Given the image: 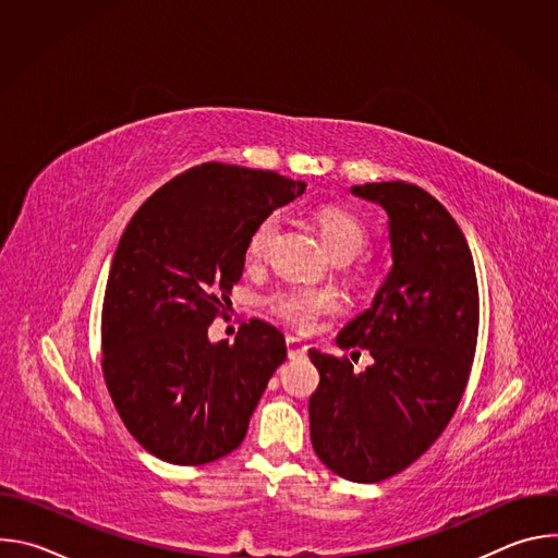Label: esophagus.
I'll return each mask as SVG.
<instances>
[{
	"label": "esophagus",
	"mask_w": 558,
	"mask_h": 558,
	"mask_svg": "<svg viewBox=\"0 0 558 558\" xmlns=\"http://www.w3.org/2000/svg\"><path fill=\"white\" fill-rule=\"evenodd\" d=\"M287 351H289V357H300L306 353V344L295 336H287Z\"/></svg>",
	"instance_id": "obj_1"
}]
</instances>
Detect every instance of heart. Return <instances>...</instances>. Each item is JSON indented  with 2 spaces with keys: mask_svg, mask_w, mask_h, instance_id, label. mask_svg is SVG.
<instances>
[{
  "mask_svg": "<svg viewBox=\"0 0 558 558\" xmlns=\"http://www.w3.org/2000/svg\"><path fill=\"white\" fill-rule=\"evenodd\" d=\"M313 220L320 231L327 252L338 260L347 263L355 258L364 245L368 243V227L366 222L351 209L340 205H323L313 211ZM280 220L278 216H267L250 238L247 252L252 258L265 256L274 238L278 233ZM362 280H371V271L364 269ZM267 306L276 313L280 320L293 325L298 329H313L315 320L325 313H333L340 306L338 295L331 289L320 287H289L271 293L267 298Z\"/></svg>",
  "mask_w": 558,
  "mask_h": 558,
  "instance_id": "heart-1",
  "label": "heart"
}]
</instances>
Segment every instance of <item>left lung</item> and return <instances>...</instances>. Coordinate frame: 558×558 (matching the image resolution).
Wrapping results in <instances>:
<instances>
[{"label": "left lung", "instance_id": "1", "mask_svg": "<svg viewBox=\"0 0 558 558\" xmlns=\"http://www.w3.org/2000/svg\"><path fill=\"white\" fill-rule=\"evenodd\" d=\"M351 192L388 214L392 267L371 306L338 333L351 357L308 351L320 384L308 400L311 444L320 461L355 484L409 468L444 433L468 384L480 291L465 235L426 190L366 183Z\"/></svg>", "mask_w": 558, "mask_h": 558}]
</instances>
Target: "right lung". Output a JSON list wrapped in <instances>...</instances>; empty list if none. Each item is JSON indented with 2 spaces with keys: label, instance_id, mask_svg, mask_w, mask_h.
Here are the masks:
<instances>
[{
  "label": "right lung",
  "instance_id": "1",
  "mask_svg": "<svg viewBox=\"0 0 558 558\" xmlns=\"http://www.w3.org/2000/svg\"><path fill=\"white\" fill-rule=\"evenodd\" d=\"M302 181L203 163L156 190L114 252L104 313V377L130 435L177 465L216 461L241 446L267 381L287 360L265 320L235 340L207 329L241 280L252 231L304 192Z\"/></svg>",
  "mask_w": 558,
  "mask_h": 558
}]
</instances>
